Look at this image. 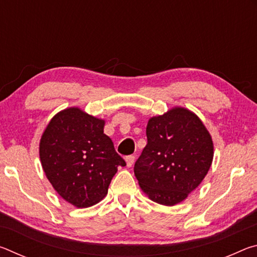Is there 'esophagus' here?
I'll return each mask as SVG.
<instances>
[{
  "label": "esophagus",
  "mask_w": 257,
  "mask_h": 257,
  "mask_svg": "<svg viewBox=\"0 0 257 257\" xmlns=\"http://www.w3.org/2000/svg\"><path fill=\"white\" fill-rule=\"evenodd\" d=\"M134 162H135V156L134 155H129V156H127V158H125V163H127L128 168H132Z\"/></svg>",
  "instance_id": "34e87169"
}]
</instances>
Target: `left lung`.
Instances as JSON below:
<instances>
[{
	"label": "left lung",
	"mask_w": 257,
	"mask_h": 257,
	"mask_svg": "<svg viewBox=\"0 0 257 257\" xmlns=\"http://www.w3.org/2000/svg\"><path fill=\"white\" fill-rule=\"evenodd\" d=\"M147 145L135 163V176L150 199L173 206L188 197L210 170L214 146L202 120L176 106L152 116Z\"/></svg>",
	"instance_id": "obj_1"
}]
</instances>
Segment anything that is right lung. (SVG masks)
Segmentation results:
<instances>
[{
	"label": "right lung",
	"instance_id": "add662e5",
	"mask_svg": "<svg viewBox=\"0 0 257 257\" xmlns=\"http://www.w3.org/2000/svg\"><path fill=\"white\" fill-rule=\"evenodd\" d=\"M104 124L79 107H68L56 113L42 135L40 159L46 178L76 207L101 202L118 167L125 165Z\"/></svg>",
	"mask_w": 257,
	"mask_h": 257
}]
</instances>
